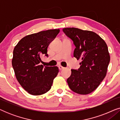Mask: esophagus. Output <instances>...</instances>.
<instances>
[{
	"label": "esophagus",
	"instance_id": "esophagus-1",
	"mask_svg": "<svg viewBox=\"0 0 120 120\" xmlns=\"http://www.w3.org/2000/svg\"><path fill=\"white\" fill-rule=\"evenodd\" d=\"M58 68L60 70H62V69H64V67H62V66H61V65H59Z\"/></svg>",
	"mask_w": 120,
	"mask_h": 120
}]
</instances>
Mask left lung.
Wrapping results in <instances>:
<instances>
[{
	"instance_id": "obj_1",
	"label": "left lung",
	"mask_w": 120,
	"mask_h": 120,
	"mask_svg": "<svg viewBox=\"0 0 120 120\" xmlns=\"http://www.w3.org/2000/svg\"><path fill=\"white\" fill-rule=\"evenodd\" d=\"M76 47L74 57L81 59L80 67L71 69L67 79L72 91L80 94L94 91L106 76L110 57L106 42L96 33L76 28L63 29Z\"/></svg>"
}]
</instances>
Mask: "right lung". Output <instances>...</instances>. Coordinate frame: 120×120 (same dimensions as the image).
<instances>
[{
	"instance_id": "obj_1",
	"label": "right lung",
	"mask_w": 120,
	"mask_h": 120,
	"mask_svg": "<svg viewBox=\"0 0 120 120\" xmlns=\"http://www.w3.org/2000/svg\"><path fill=\"white\" fill-rule=\"evenodd\" d=\"M60 30L50 29L27 35L21 39L13 51L12 65L16 78L29 94L38 96L51 88L58 74L57 67L44 68L41 57H48L47 47Z\"/></svg>"
}]
</instances>
